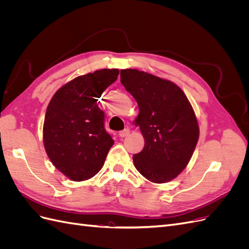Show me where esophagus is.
<instances>
[{
  "instance_id": "esophagus-1",
  "label": "esophagus",
  "mask_w": 249,
  "mask_h": 249,
  "mask_svg": "<svg viewBox=\"0 0 249 249\" xmlns=\"http://www.w3.org/2000/svg\"><path fill=\"white\" fill-rule=\"evenodd\" d=\"M130 134V129H124V130H123V131H120L119 132V136L120 137H125V136H127V135Z\"/></svg>"
}]
</instances>
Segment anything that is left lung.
<instances>
[{"mask_svg": "<svg viewBox=\"0 0 249 249\" xmlns=\"http://www.w3.org/2000/svg\"><path fill=\"white\" fill-rule=\"evenodd\" d=\"M120 82L137 101L145 145L133 156L135 167L154 183L175 178L189 163L199 129L187 96L172 82L137 70L120 71Z\"/></svg>", "mask_w": 249, "mask_h": 249, "instance_id": "left-lung-1", "label": "left lung"}]
</instances>
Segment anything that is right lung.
<instances>
[{
  "mask_svg": "<svg viewBox=\"0 0 249 249\" xmlns=\"http://www.w3.org/2000/svg\"><path fill=\"white\" fill-rule=\"evenodd\" d=\"M118 70H101L67 83L52 97L43 124L44 148L55 167L76 182L94 177L113 145L97 106Z\"/></svg>",
  "mask_w": 249,
  "mask_h": 249,
  "instance_id": "right-lung-1",
  "label": "right lung"
}]
</instances>
